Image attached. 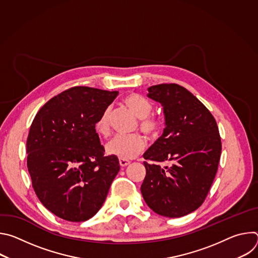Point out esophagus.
<instances>
[{
  "label": "esophagus",
  "mask_w": 258,
  "mask_h": 258,
  "mask_svg": "<svg viewBox=\"0 0 258 258\" xmlns=\"http://www.w3.org/2000/svg\"><path fill=\"white\" fill-rule=\"evenodd\" d=\"M119 164L121 167H125L130 164V161L128 160H123V159H119Z\"/></svg>",
  "instance_id": "34e87169"
}]
</instances>
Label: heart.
<instances>
[{"label": "heart", "mask_w": 258, "mask_h": 258, "mask_svg": "<svg viewBox=\"0 0 258 258\" xmlns=\"http://www.w3.org/2000/svg\"><path fill=\"white\" fill-rule=\"evenodd\" d=\"M123 106L139 119L140 130L147 136L155 137L162 127V121L158 116L150 115L152 104L138 94H128L122 99ZM110 108H105L95 123V130L98 135L108 137L110 134L109 125ZM146 147V142L140 135H131L126 137H116L106 146L108 155L115 156L119 159L130 160L140 155Z\"/></svg>", "instance_id": "b5f03b06"}]
</instances>
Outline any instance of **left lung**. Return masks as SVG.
Returning a JSON list of instances; mask_svg holds the SVG:
<instances>
[{"mask_svg":"<svg viewBox=\"0 0 258 258\" xmlns=\"http://www.w3.org/2000/svg\"><path fill=\"white\" fill-rule=\"evenodd\" d=\"M147 97L163 107L165 128L144 153L145 202L166 217L187 215L204 202L222 152L216 121L188 90L175 84L148 89ZM161 163L168 165L161 167Z\"/></svg>","mask_w":258,"mask_h":258,"instance_id":"1","label":"left lung"}]
</instances>
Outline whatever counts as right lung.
<instances>
[{
  "instance_id": "obj_1",
  "label": "right lung",
  "mask_w": 258,
  "mask_h": 258,
  "mask_svg": "<svg viewBox=\"0 0 258 258\" xmlns=\"http://www.w3.org/2000/svg\"><path fill=\"white\" fill-rule=\"evenodd\" d=\"M117 95L71 88L48 101L30 125L26 151L32 187L48 210L68 222L93 217L119 171L118 158L104 155L95 130Z\"/></svg>"
}]
</instances>
